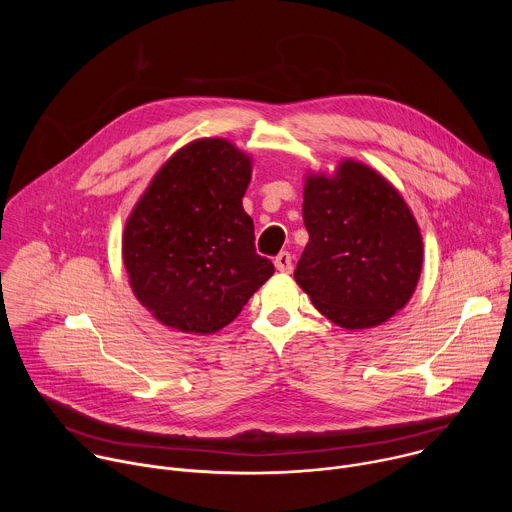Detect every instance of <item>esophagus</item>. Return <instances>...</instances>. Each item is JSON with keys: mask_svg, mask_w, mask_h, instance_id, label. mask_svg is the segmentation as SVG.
Masks as SVG:
<instances>
[{"mask_svg": "<svg viewBox=\"0 0 512 512\" xmlns=\"http://www.w3.org/2000/svg\"><path fill=\"white\" fill-rule=\"evenodd\" d=\"M275 269L281 271V273H291V269H294V265H291V255L287 251H281L277 257H275Z\"/></svg>", "mask_w": 512, "mask_h": 512, "instance_id": "34e87169", "label": "esophagus"}]
</instances>
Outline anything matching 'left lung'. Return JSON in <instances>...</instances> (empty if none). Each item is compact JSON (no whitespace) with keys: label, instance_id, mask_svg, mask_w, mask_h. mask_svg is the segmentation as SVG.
I'll return each instance as SVG.
<instances>
[{"label":"left lung","instance_id":"left-lung-1","mask_svg":"<svg viewBox=\"0 0 512 512\" xmlns=\"http://www.w3.org/2000/svg\"><path fill=\"white\" fill-rule=\"evenodd\" d=\"M310 241L294 277L330 322L362 330L387 322L415 291L423 243L401 194L369 166L346 160L304 188Z\"/></svg>","mask_w":512,"mask_h":512}]
</instances>
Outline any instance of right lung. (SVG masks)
Segmentation results:
<instances>
[{
	"label": "right lung",
	"mask_w": 512,
	"mask_h": 512,
	"mask_svg": "<svg viewBox=\"0 0 512 512\" xmlns=\"http://www.w3.org/2000/svg\"><path fill=\"white\" fill-rule=\"evenodd\" d=\"M249 156L227 139L176 152L133 208L123 263L135 298L162 324L212 334L233 322L273 275L243 208Z\"/></svg>",
	"instance_id": "right-lung-1"
}]
</instances>
